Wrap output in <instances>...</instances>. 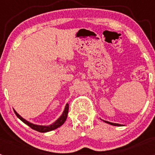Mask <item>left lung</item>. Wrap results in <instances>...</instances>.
I'll use <instances>...</instances> for the list:
<instances>
[{"mask_svg":"<svg viewBox=\"0 0 155 155\" xmlns=\"http://www.w3.org/2000/svg\"><path fill=\"white\" fill-rule=\"evenodd\" d=\"M104 122H105V123H107V124H111V125H113V126H119V127H120V126H122L121 124H113V123H110V122L105 121V120H104Z\"/></svg>","mask_w":155,"mask_h":155,"instance_id":"obj_1","label":"left lung"}]
</instances>
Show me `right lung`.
Wrapping results in <instances>:
<instances>
[{"instance_id":"add662e5","label":"right lung","mask_w":155,"mask_h":155,"mask_svg":"<svg viewBox=\"0 0 155 155\" xmlns=\"http://www.w3.org/2000/svg\"><path fill=\"white\" fill-rule=\"evenodd\" d=\"M68 109H69V105H68V104H67L65 106V109H64V113H63V114L61 115V117H60V118H59L55 123H53L52 125L47 126V127H46V126H39V125H35V124H31V123L28 122L27 120H25V119H23L20 115L18 114V113H16V111L14 110V112H15V113L16 114V116H18V118L20 119L23 123H25L26 125H28V127H31V129H33V130L38 131V132L46 133V132H49V131L53 130L58 128V127H60L61 126H62L63 124H64V122L66 121L67 117H68Z\"/></svg>"}]
</instances>
